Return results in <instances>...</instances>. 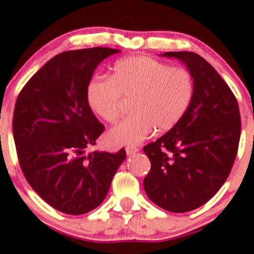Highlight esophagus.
<instances>
[{
    "mask_svg": "<svg viewBox=\"0 0 254 254\" xmlns=\"http://www.w3.org/2000/svg\"><path fill=\"white\" fill-rule=\"evenodd\" d=\"M136 152H139V148H137V147H133V146H128V147H126V153H127L128 155L135 154Z\"/></svg>",
    "mask_w": 254,
    "mask_h": 254,
    "instance_id": "1",
    "label": "esophagus"
}]
</instances>
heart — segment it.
I'll list each match as a JSON object with an SVG mask.
<instances>
[{"instance_id":"b5f03b06","label":"heart","mask_w":254,"mask_h":254,"mask_svg":"<svg viewBox=\"0 0 254 254\" xmlns=\"http://www.w3.org/2000/svg\"><path fill=\"white\" fill-rule=\"evenodd\" d=\"M194 92L192 75L183 68L148 56L118 61L108 79H94L87 100L95 114L107 122L118 121L122 99L133 100L129 118L108 133L114 145L136 146L154 132H166L179 122L190 107Z\"/></svg>"}]
</instances>
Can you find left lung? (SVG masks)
<instances>
[{
	"mask_svg": "<svg viewBox=\"0 0 254 254\" xmlns=\"http://www.w3.org/2000/svg\"><path fill=\"white\" fill-rule=\"evenodd\" d=\"M192 75V101L183 119L155 142L143 147L151 171L143 179L159 207L185 213L208 201L223 186L240 139L238 101L218 71L192 52H167Z\"/></svg>",
	"mask_w": 254,
	"mask_h": 254,
	"instance_id": "1",
	"label": "left lung"
}]
</instances>
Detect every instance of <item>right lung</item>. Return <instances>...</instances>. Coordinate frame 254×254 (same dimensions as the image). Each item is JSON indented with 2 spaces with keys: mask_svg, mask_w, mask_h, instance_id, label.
Segmentation results:
<instances>
[{
  "mask_svg": "<svg viewBox=\"0 0 254 254\" xmlns=\"http://www.w3.org/2000/svg\"><path fill=\"white\" fill-rule=\"evenodd\" d=\"M119 52L94 47L61 53L17 96L12 134L21 170L31 189L65 214L98 207L126 158L124 148L86 152L105 129L89 107L87 87L100 62Z\"/></svg>",
  "mask_w": 254,
  "mask_h": 254,
  "instance_id": "add662e5",
  "label": "right lung"
}]
</instances>
